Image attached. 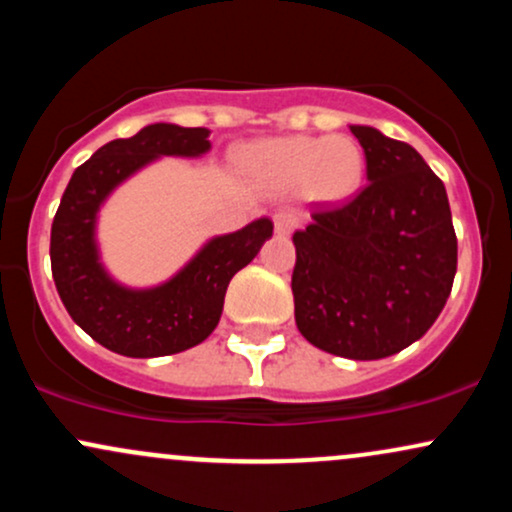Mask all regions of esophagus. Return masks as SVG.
<instances>
[{
	"mask_svg": "<svg viewBox=\"0 0 512 512\" xmlns=\"http://www.w3.org/2000/svg\"><path fill=\"white\" fill-rule=\"evenodd\" d=\"M296 226H298V216L293 214V211L281 209L274 214V231L279 233V236H289Z\"/></svg>",
	"mask_w": 512,
	"mask_h": 512,
	"instance_id": "1",
	"label": "esophagus"
}]
</instances>
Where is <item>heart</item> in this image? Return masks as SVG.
<instances>
[{
	"label": "heart",
	"instance_id": "b5f03b06",
	"mask_svg": "<svg viewBox=\"0 0 512 512\" xmlns=\"http://www.w3.org/2000/svg\"><path fill=\"white\" fill-rule=\"evenodd\" d=\"M252 170L279 187H308L320 199H344L363 180V151L351 137H279L252 146Z\"/></svg>",
	"mask_w": 512,
	"mask_h": 512
}]
</instances>
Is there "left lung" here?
<instances>
[{
	"label": "left lung",
	"instance_id": "1",
	"mask_svg": "<svg viewBox=\"0 0 512 512\" xmlns=\"http://www.w3.org/2000/svg\"><path fill=\"white\" fill-rule=\"evenodd\" d=\"M366 187L339 207L317 204L293 233L296 325L327 354L375 361L407 349L438 320L457 272L443 180L414 146L351 125Z\"/></svg>",
	"mask_w": 512,
	"mask_h": 512
}]
</instances>
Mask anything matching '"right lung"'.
<instances>
[{
  "label": "right lung",
  "instance_id": "add662e5",
  "mask_svg": "<svg viewBox=\"0 0 512 512\" xmlns=\"http://www.w3.org/2000/svg\"><path fill=\"white\" fill-rule=\"evenodd\" d=\"M209 149V129L156 122L101 146L64 190L50 233L52 279L76 325L115 354L154 358L202 344L219 325L233 274L272 238L269 219L211 238L156 289H125L105 272L96 248V216L105 197L158 156H202Z\"/></svg>",
  "mask_w": 512,
  "mask_h": 512
}]
</instances>
